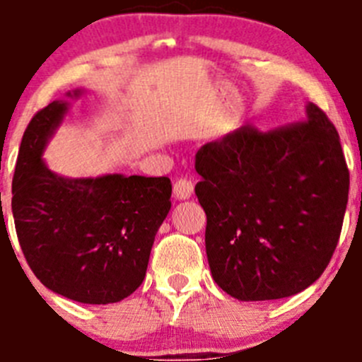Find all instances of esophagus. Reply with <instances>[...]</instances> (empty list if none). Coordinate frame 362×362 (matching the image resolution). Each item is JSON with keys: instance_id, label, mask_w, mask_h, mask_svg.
<instances>
[{"instance_id": "34e87169", "label": "esophagus", "mask_w": 362, "mask_h": 362, "mask_svg": "<svg viewBox=\"0 0 362 362\" xmlns=\"http://www.w3.org/2000/svg\"><path fill=\"white\" fill-rule=\"evenodd\" d=\"M192 194H194V185H192L190 179L187 177H179L175 179L174 183V197L179 201L190 199Z\"/></svg>"}]
</instances>
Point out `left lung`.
Segmentation results:
<instances>
[{
	"mask_svg": "<svg viewBox=\"0 0 362 362\" xmlns=\"http://www.w3.org/2000/svg\"><path fill=\"white\" fill-rule=\"evenodd\" d=\"M212 277L239 300L296 296L321 277L343 228L350 172L334 123L245 124L196 153Z\"/></svg>",
	"mask_w": 362,
	"mask_h": 362,
	"instance_id": "8db88e82",
	"label": "left lung"
}]
</instances>
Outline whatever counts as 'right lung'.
<instances>
[{
    "instance_id": "1",
    "label": "right lung",
    "mask_w": 362,
    "mask_h": 362,
    "mask_svg": "<svg viewBox=\"0 0 362 362\" xmlns=\"http://www.w3.org/2000/svg\"><path fill=\"white\" fill-rule=\"evenodd\" d=\"M65 112L63 101L41 108L21 139L12 179L18 241L34 276L52 292L85 305L117 303L145 279L153 239L170 210L172 183L50 172L41 153Z\"/></svg>"
}]
</instances>
